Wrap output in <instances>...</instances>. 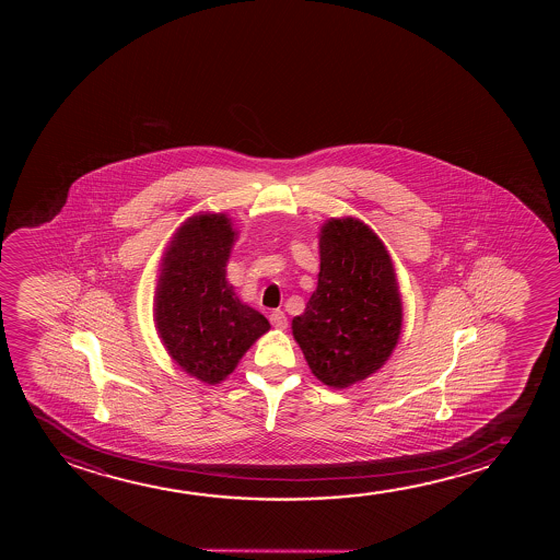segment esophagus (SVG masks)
Returning a JSON list of instances; mask_svg holds the SVG:
<instances>
[{"mask_svg": "<svg viewBox=\"0 0 560 560\" xmlns=\"http://www.w3.org/2000/svg\"><path fill=\"white\" fill-rule=\"evenodd\" d=\"M269 322H271V325H273L276 329H287V315H284L281 310L271 312V314H269Z\"/></svg>", "mask_w": 560, "mask_h": 560, "instance_id": "34e87169", "label": "esophagus"}]
</instances>
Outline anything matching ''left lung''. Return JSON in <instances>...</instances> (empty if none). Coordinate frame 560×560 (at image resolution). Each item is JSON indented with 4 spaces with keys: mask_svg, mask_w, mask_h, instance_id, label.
Returning a JSON list of instances; mask_svg holds the SVG:
<instances>
[{
    "mask_svg": "<svg viewBox=\"0 0 560 560\" xmlns=\"http://www.w3.org/2000/svg\"><path fill=\"white\" fill-rule=\"evenodd\" d=\"M317 289L292 319L315 378L330 388L365 381L398 346L404 306L383 241L358 218H329L319 230Z\"/></svg>",
    "mask_w": 560,
    "mask_h": 560,
    "instance_id": "1",
    "label": "left lung"
}]
</instances>
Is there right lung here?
Listing matches in <instances>:
<instances>
[{
    "instance_id": "1",
    "label": "right lung",
    "mask_w": 560,
    "mask_h": 560,
    "mask_svg": "<svg viewBox=\"0 0 560 560\" xmlns=\"http://www.w3.org/2000/svg\"><path fill=\"white\" fill-rule=\"evenodd\" d=\"M225 212H199L177 228L162 256L153 315L170 358L200 383L218 384L269 330L264 315L228 283L237 241Z\"/></svg>"
}]
</instances>
